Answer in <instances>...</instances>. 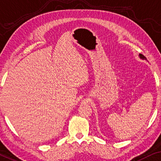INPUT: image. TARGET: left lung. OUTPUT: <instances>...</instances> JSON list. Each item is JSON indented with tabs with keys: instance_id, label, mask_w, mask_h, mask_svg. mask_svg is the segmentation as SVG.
I'll use <instances>...</instances> for the list:
<instances>
[{
	"instance_id": "1",
	"label": "left lung",
	"mask_w": 161,
	"mask_h": 161,
	"mask_svg": "<svg viewBox=\"0 0 161 161\" xmlns=\"http://www.w3.org/2000/svg\"><path fill=\"white\" fill-rule=\"evenodd\" d=\"M139 57H140V58L143 59V60H147V58H146L145 56H144L143 55H142V54H139Z\"/></svg>"
}]
</instances>
